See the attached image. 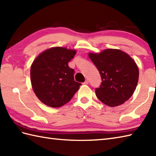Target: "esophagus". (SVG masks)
I'll return each instance as SVG.
<instances>
[{
  "instance_id": "obj_1",
  "label": "esophagus",
  "mask_w": 156,
  "mask_h": 156,
  "mask_svg": "<svg viewBox=\"0 0 156 156\" xmlns=\"http://www.w3.org/2000/svg\"><path fill=\"white\" fill-rule=\"evenodd\" d=\"M83 84H88V80H86L85 82H84Z\"/></svg>"
}]
</instances>
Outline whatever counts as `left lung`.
<instances>
[{"mask_svg": "<svg viewBox=\"0 0 156 156\" xmlns=\"http://www.w3.org/2000/svg\"><path fill=\"white\" fill-rule=\"evenodd\" d=\"M101 77L96 95L108 107H116L127 101L133 94L139 79L135 61L119 49H107L100 54H89Z\"/></svg>", "mask_w": 156, "mask_h": 156, "instance_id": "left-lung-1", "label": "left lung"}]
</instances>
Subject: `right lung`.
<instances>
[{
	"label": "right lung",
	"instance_id": "obj_1",
	"mask_svg": "<svg viewBox=\"0 0 156 156\" xmlns=\"http://www.w3.org/2000/svg\"><path fill=\"white\" fill-rule=\"evenodd\" d=\"M76 51L55 47L39 54L31 67V82L35 95L43 103L59 107L71 100L80 88L74 80V70L68 62Z\"/></svg>",
	"mask_w": 156,
	"mask_h": 156
}]
</instances>
